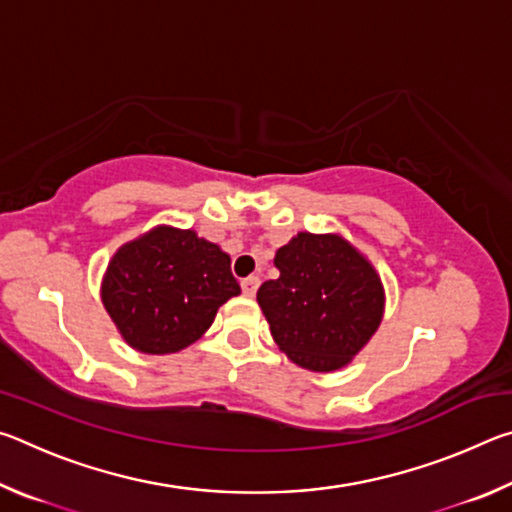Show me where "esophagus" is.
Listing matches in <instances>:
<instances>
[{
  "mask_svg": "<svg viewBox=\"0 0 512 512\" xmlns=\"http://www.w3.org/2000/svg\"><path fill=\"white\" fill-rule=\"evenodd\" d=\"M257 289H259V277L257 275H250V277H246V280H241V291H244V296L253 298Z\"/></svg>",
  "mask_w": 512,
  "mask_h": 512,
  "instance_id": "34e87169",
  "label": "esophagus"
}]
</instances>
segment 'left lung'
Wrapping results in <instances>:
<instances>
[{
    "label": "left lung",
    "mask_w": 512,
    "mask_h": 512,
    "mask_svg": "<svg viewBox=\"0 0 512 512\" xmlns=\"http://www.w3.org/2000/svg\"><path fill=\"white\" fill-rule=\"evenodd\" d=\"M273 264L280 277L259 287L257 302L277 348L311 372L348 366L384 318V284L370 259L336 232H298Z\"/></svg>",
    "instance_id": "obj_1"
}]
</instances>
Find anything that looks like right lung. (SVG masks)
<instances>
[{
    "label": "right lung",
    "mask_w": 512,
    "mask_h": 512,
    "mask_svg": "<svg viewBox=\"0 0 512 512\" xmlns=\"http://www.w3.org/2000/svg\"><path fill=\"white\" fill-rule=\"evenodd\" d=\"M239 293L230 255L173 225H155L119 246L101 282V302L121 339L144 354L185 350Z\"/></svg>",
    "instance_id": "add662e5"
}]
</instances>
